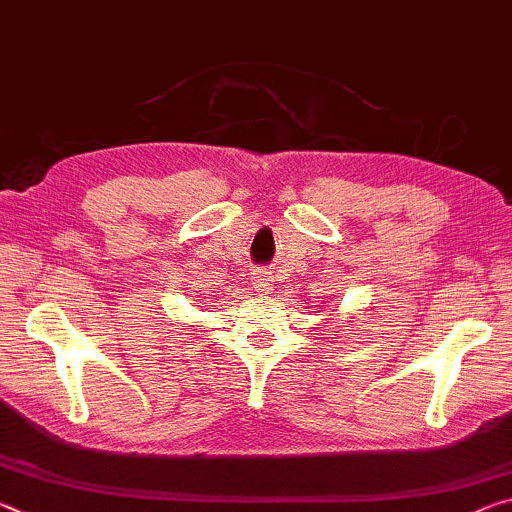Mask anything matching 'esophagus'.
Masks as SVG:
<instances>
[{
	"mask_svg": "<svg viewBox=\"0 0 512 512\" xmlns=\"http://www.w3.org/2000/svg\"><path fill=\"white\" fill-rule=\"evenodd\" d=\"M253 287L259 291V294H269L271 291V285H273V278H271V273L269 271H264V269H257V271H253Z\"/></svg>",
	"mask_w": 512,
	"mask_h": 512,
	"instance_id": "1",
	"label": "esophagus"
}]
</instances>
